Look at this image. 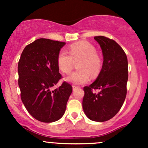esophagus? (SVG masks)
Segmentation results:
<instances>
[{
  "label": "esophagus",
  "mask_w": 148,
  "mask_h": 148,
  "mask_svg": "<svg viewBox=\"0 0 148 148\" xmlns=\"http://www.w3.org/2000/svg\"><path fill=\"white\" fill-rule=\"evenodd\" d=\"M79 88V86H74V85H73V86H72L73 90H76V88Z\"/></svg>",
  "instance_id": "esophagus-1"
}]
</instances>
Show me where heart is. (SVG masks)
<instances>
[{"label":"heart","mask_w":148,"mask_h":148,"mask_svg":"<svg viewBox=\"0 0 148 148\" xmlns=\"http://www.w3.org/2000/svg\"><path fill=\"white\" fill-rule=\"evenodd\" d=\"M69 53L60 51L58 54L57 64L64 74L72 71L74 62L79 61L76 65L78 70L72 72L66 78V81L74 84H83L88 82L90 76L96 78L102 67V60L97 53L92 45L86 41L79 42L69 47Z\"/></svg>","instance_id":"b5f03b06"}]
</instances>
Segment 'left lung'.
<instances>
[{
	"label": "left lung",
	"instance_id": "left-lung-1",
	"mask_svg": "<svg viewBox=\"0 0 148 148\" xmlns=\"http://www.w3.org/2000/svg\"><path fill=\"white\" fill-rule=\"evenodd\" d=\"M94 39L102 50L103 65L95 81L84 88L83 109L90 120L105 122L118 113L125 101L128 62L126 53L114 40L104 36Z\"/></svg>",
	"mask_w": 148,
	"mask_h": 148
}]
</instances>
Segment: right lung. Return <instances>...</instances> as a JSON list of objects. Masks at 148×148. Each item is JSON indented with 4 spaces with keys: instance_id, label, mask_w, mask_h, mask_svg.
<instances>
[{
    "instance_id": "1",
    "label": "right lung",
    "mask_w": 148,
    "mask_h": 148,
    "mask_svg": "<svg viewBox=\"0 0 148 148\" xmlns=\"http://www.w3.org/2000/svg\"><path fill=\"white\" fill-rule=\"evenodd\" d=\"M64 45L65 42L38 39L25 47L18 62L22 102L28 113L42 123H53L62 118L72 92V86L66 81L51 90L62 78L57 57Z\"/></svg>"
}]
</instances>
